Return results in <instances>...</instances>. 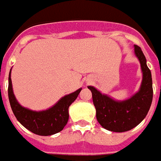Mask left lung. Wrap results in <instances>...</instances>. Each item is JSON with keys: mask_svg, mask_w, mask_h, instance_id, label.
Instances as JSON below:
<instances>
[{"mask_svg": "<svg viewBox=\"0 0 161 161\" xmlns=\"http://www.w3.org/2000/svg\"><path fill=\"white\" fill-rule=\"evenodd\" d=\"M135 55L138 59L142 73V80L138 92L124 101H116L102 94L92 86H88L92 94L97 119L104 129L123 133L137 126L147 116L153 97L152 78L147 60L138 46L134 45Z\"/></svg>", "mask_w": 161, "mask_h": 161, "instance_id": "8db88e82", "label": "left lung"}]
</instances>
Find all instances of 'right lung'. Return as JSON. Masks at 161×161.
I'll list each match as a JSON object with an SVG mask.
<instances>
[{
    "instance_id": "1",
    "label": "right lung",
    "mask_w": 161,
    "mask_h": 161,
    "mask_svg": "<svg viewBox=\"0 0 161 161\" xmlns=\"http://www.w3.org/2000/svg\"><path fill=\"white\" fill-rule=\"evenodd\" d=\"M11 69L9 74L8 96L12 111L20 124L28 130L40 136H50L59 133L69 120V107L78 97L82 88L60 98L47 110L36 111L21 106L13 92Z\"/></svg>"
}]
</instances>
